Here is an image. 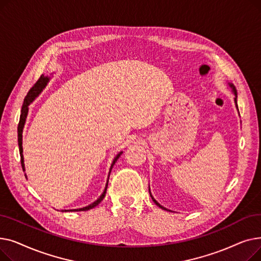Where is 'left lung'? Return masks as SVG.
<instances>
[{"label": "left lung", "mask_w": 261, "mask_h": 261, "mask_svg": "<svg viewBox=\"0 0 261 261\" xmlns=\"http://www.w3.org/2000/svg\"><path fill=\"white\" fill-rule=\"evenodd\" d=\"M230 87L232 88V91H234V93H235V95H236V97H235V102H236V107L238 108V106H237V92H236V89H235V87L232 86V85H230ZM150 196H151V195H150ZM151 198H152V196H151ZM152 200H153V202H154V203L158 205V206H160V207H161V208H163V210H166L165 207H163L162 205H160V204H159V203H158V202H156V201H155L153 198H152ZM166 211H167V210H166Z\"/></svg>", "instance_id": "1"}]
</instances>
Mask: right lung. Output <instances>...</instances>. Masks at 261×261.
Returning <instances> with one entry per match:
<instances>
[{
	"label": "right lung",
	"instance_id": "right-lung-1",
	"mask_svg": "<svg viewBox=\"0 0 261 261\" xmlns=\"http://www.w3.org/2000/svg\"><path fill=\"white\" fill-rule=\"evenodd\" d=\"M47 82H48V78H47V77H44V75H41L40 78L37 80L36 84L31 88V90L29 91V93H27V95L25 96L24 102H23V106H22V109H21L20 120H19V123H18V145H19V151H20V156H21V165H22L23 171L25 170V168H24V159H23V153H22V152H23V148H22V132H23V127H24V123H25V119H26V116H27V112H29V106H30V103L35 99V97H37V96L40 94V92L42 91V89L46 86ZM121 153H122V152H119V153L115 156V159H114V161H113V163H112L111 169H112V167L114 166L115 162H116V161L118 160V158L121 155ZM109 175H110V174H109ZM25 176H26V175H25ZM107 187H108V183H107V185H106L105 191H103L102 195L100 196V198H99L97 201H95L94 203H92L91 205H89V206H87V207L79 208V210H73L72 212H74V211H76V212H77V211H78V212H80V211H89V210L95 207L96 205H98V204L102 201V199L105 198L106 193H107ZM65 212H66V211H65Z\"/></svg>",
	"mask_w": 261,
	"mask_h": 261
}]
</instances>
